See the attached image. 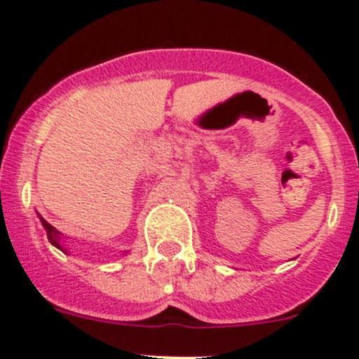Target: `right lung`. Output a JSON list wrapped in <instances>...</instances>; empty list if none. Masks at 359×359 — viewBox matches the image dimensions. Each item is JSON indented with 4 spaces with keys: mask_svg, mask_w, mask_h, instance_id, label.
<instances>
[{
    "mask_svg": "<svg viewBox=\"0 0 359 359\" xmlns=\"http://www.w3.org/2000/svg\"><path fill=\"white\" fill-rule=\"evenodd\" d=\"M41 224H43L44 230H46V233H48V239H50V243L53 244V246L60 248V244H58V232H56V229L53 227L51 224H48V222L44 220V218H41ZM60 249H62V248H60Z\"/></svg>",
    "mask_w": 359,
    "mask_h": 359,
    "instance_id": "obj_1",
    "label": "right lung"
}]
</instances>
